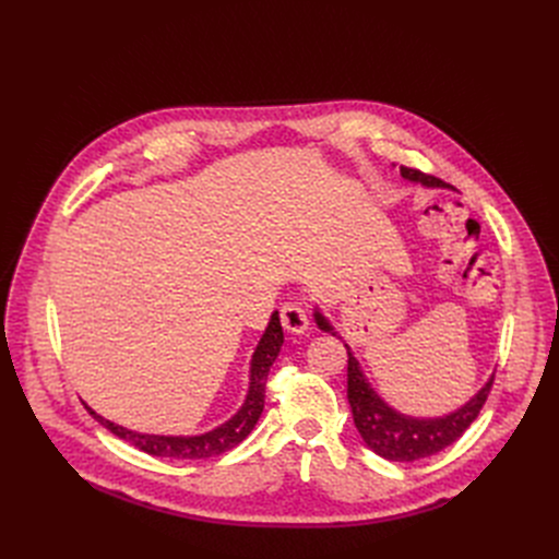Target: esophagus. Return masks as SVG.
<instances>
[{"label":"esophagus","instance_id":"esophagus-1","mask_svg":"<svg viewBox=\"0 0 559 559\" xmlns=\"http://www.w3.org/2000/svg\"><path fill=\"white\" fill-rule=\"evenodd\" d=\"M281 324L287 333H304L308 329V312L299 301H287L281 306Z\"/></svg>","mask_w":559,"mask_h":559}]
</instances>
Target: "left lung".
I'll return each mask as SVG.
<instances>
[{
  "mask_svg": "<svg viewBox=\"0 0 559 559\" xmlns=\"http://www.w3.org/2000/svg\"><path fill=\"white\" fill-rule=\"evenodd\" d=\"M401 174L409 181H421L424 186H444L432 174H426L415 167H405L401 165ZM317 317V326L321 331H331L329 321L314 312ZM337 335V333H333ZM346 346V344H344ZM346 356H348V403H350V413H354V421L358 432L362 435L365 444L378 453L380 457L392 460V462H413L419 457L435 455L439 451H444L453 442L466 432V428L476 421L480 415V409L491 392L493 385V376L489 383L468 401L464 407H460L457 413L442 417V419H413V417H403L396 409H392L388 403L378 399L373 390L369 388L365 373L360 371L358 360L350 354V348L346 346Z\"/></svg>",
  "mask_w": 559,
  "mask_h": 559,
  "instance_id": "left-lung-1",
  "label": "left lung"
}]
</instances>
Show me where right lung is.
Instances as JSON below:
<instances>
[{"label":"right lung","instance_id":"add662e5","mask_svg":"<svg viewBox=\"0 0 559 559\" xmlns=\"http://www.w3.org/2000/svg\"><path fill=\"white\" fill-rule=\"evenodd\" d=\"M281 346H283V329H281L278 312H274L270 326H267V331H264V335L255 348V354H253V360H251V385H249V394H247L242 409L230 421L215 428L213 432L197 435V437L140 435V432H133V430H127L122 426H115V424L106 421L104 417L93 413L91 407L87 409H91V415L104 428H108L112 435H117L120 439H124V442L133 444L135 449L150 453V455L179 457V460H201V457L222 455V453L230 451L233 447H238L258 424V419L262 415V407H264V390H267L270 367L278 358Z\"/></svg>","mask_w":559,"mask_h":559}]
</instances>
